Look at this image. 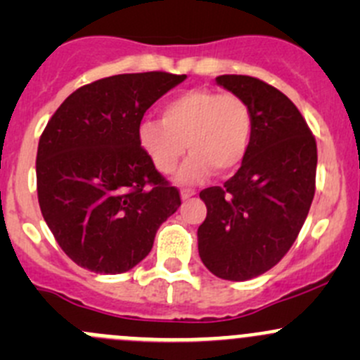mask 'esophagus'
<instances>
[{
    "mask_svg": "<svg viewBox=\"0 0 360 360\" xmlns=\"http://www.w3.org/2000/svg\"><path fill=\"white\" fill-rule=\"evenodd\" d=\"M195 195H197L195 190H181V200H188V198L195 197Z\"/></svg>",
    "mask_w": 360,
    "mask_h": 360,
    "instance_id": "34e87169",
    "label": "esophagus"
}]
</instances>
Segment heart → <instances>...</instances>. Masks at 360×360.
Listing matches in <instances>:
<instances>
[{"label":"heart","mask_w":360,"mask_h":360,"mask_svg":"<svg viewBox=\"0 0 360 360\" xmlns=\"http://www.w3.org/2000/svg\"><path fill=\"white\" fill-rule=\"evenodd\" d=\"M160 112L162 122L146 118L137 129L141 150L160 172H172L186 148L191 155L176 176L181 183H197L214 169L230 174L248 157L254 115L240 96L191 89L165 101Z\"/></svg>","instance_id":"b5f03b06"}]
</instances>
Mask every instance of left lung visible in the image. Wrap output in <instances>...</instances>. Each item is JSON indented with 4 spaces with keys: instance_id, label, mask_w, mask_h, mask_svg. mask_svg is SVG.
Listing matches in <instances>:
<instances>
[{
    "instance_id": "1",
    "label": "left lung",
    "mask_w": 360,
    "mask_h": 360,
    "mask_svg": "<svg viewBox=\"0 0 360 360\" xmlns=\"http://www.w3.org/2000/svg\"><path fill=\"white\" fill-rule=\"evenodd\" d=\"M216 83L249 103L254 134L249 153L224 186L207 188L198 254L207 270L242 282L264 274L296 240L315 193L317 144L288 96L244 75Z\"/></svg>"
}]
</instances>
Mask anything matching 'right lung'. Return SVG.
<instances>
[{"instance_id": "add662e5", "label": "right lung", "mask_w": 360, "mask_h": 360, "mask_svg": "<svg viewBox=\"0 0 360 360\" xmlns=\"http://www.w3.org/2000/svg\"><path fill=\"white\" fill-rule=\"evenodd\" d=\"M186 75L132 72L97 79L64 101L36 157L38 202L64 252L96 274L129 271L181 205L139 146L144 112Z\"/></svg>"}]
</instances>
